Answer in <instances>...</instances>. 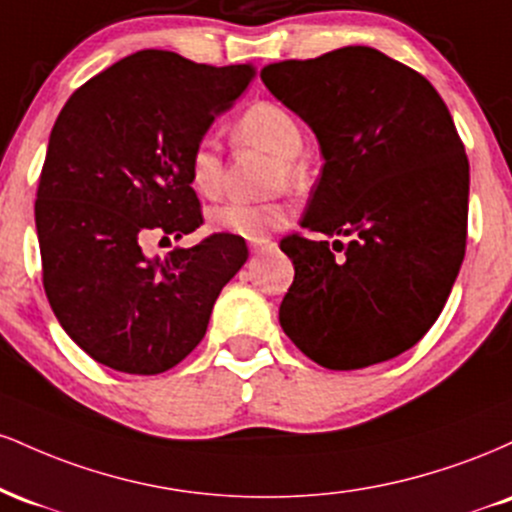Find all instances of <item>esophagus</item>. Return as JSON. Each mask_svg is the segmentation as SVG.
Instances as JSON below:
<instances>
[{
	"label": "esophagus",
	"instance_id": "obj_1",
	"mask_svg": "<svg viewBox=\"0 0 512 512\" xmlns=\"http://www.w3.org/2000/svg\"><path fill=\"white\" fill-rule=\"evenodd\" d=\"M272 245H274V243H269V240H250L252 252H262V250L272 248Z\"/></svg>",
	"mask_w": 512,
	"mask_h": 512
}]
</instances>
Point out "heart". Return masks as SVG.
Wrapping results in <instances>:
<instances>
[{
	"instance_id": "b5f03b06",
	"label": "heart",
	"mask_w": 512,
	"mask_h": 512,
	"mask_svg": "<svg viewBox=\"0 0 512 512\" xmlns=\"http://www.w3.org/2000/svg\"><path fill=\"white\" fill-rule=\"evenodd\" d=\"M233 137L240 144L260 146L276 156L274 185L298 190L305 182L303 127L298 117L274 101L250 103L233 122ZM187 178L192 190L202 197H216L221 192L223 163L219 149L211 139H199L187 156ZM211 228L245 240H264L289 223V209L279 202L245 204L228 202L209 214Z\"/></svg>"
}]
</instances>
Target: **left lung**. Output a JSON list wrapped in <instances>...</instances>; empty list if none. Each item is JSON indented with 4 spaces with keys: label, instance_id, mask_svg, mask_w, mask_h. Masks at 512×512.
<instances>
[{
    "label": "left lung",
    "instance_id": "8db88e82",
    "mask_svg": "<svg viewBox=\"0 0 512 512\" xmlns=\"http://www.w3.org/2000/svg\"><path fill=\"white\" fill-rule=\"evenodd\" d=\"M260 76L325 158L301 221L310 236L281 240L296 269L281 327L330 370L390 361L438 320L467 248L469 161L448 105L363 45Z\"/></svg>",
    "mask_w": 512,
    "mask_h": 512
}]
</instances>
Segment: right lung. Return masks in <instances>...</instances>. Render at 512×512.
<instances>
[{
	"instance_id": "right-lung-1",
	"label": "right lung",
	"mask_w": 512,
	"mask_h": 512,
	"mask_svg": "<svg viewBox=\"0 0 512 512\" xmlns=\"http://www.w3.org/2000/svg\"><path fill=\"white\" fill-rule=\"evenodd\" d=\"M252 76L250 64L142 50L76 88L57 115L35 199L43 286L93 361L132 375L178 366L248 260L231 233L166 257H146L144 243L204 223L187 156Z\"/></svg>"
}]
</instances>
